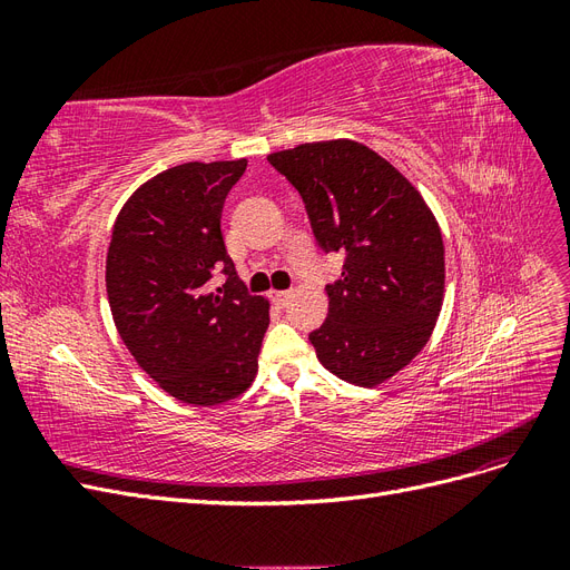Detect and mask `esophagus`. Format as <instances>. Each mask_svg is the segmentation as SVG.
Segmentation results:
<instances>
[{
    "instance_id": "obj_1",
    "label": "esophagus",
    "mask_w": 570,
    "mask_h": 570,
    "mask_svg": "<svg viewBox=\"0 0 570 570\" xmlns=\"http://www.w3.org/2000/svg\"><path fill=\"white\" fill-rule=\"evenodd\" d=\"M271 299H273V304L285 306L292 299V292L289 289H273L271 292Z\"/></svg>"
}]
</instances>
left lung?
<instances>
[{
	"label": "left lung",
	"instance_id": "obj_1",
	"mask_svg": "<svg viewBox=\"0 0 570 570\" xmlns=\"http://www.w3.org/2000/svg\"><path fill=\"white\" fill-rule=\"evenodd\" d=\"M297 187L325 252H344L327 285V318L308 335L340 381L375 387L406 368L435 331L444 302V243L435 214L371 147L304 142L268 154Z\"/></svg>",
	"mask_w": 570,
	"mask_h": 570
}]
</instances>
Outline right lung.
<instances>
[{
	"instance_id": "right-lung-1",
	"label": "right lung",
	"mask_w": 570,
	"mask_h": 570,
	"mask_svg": "<svg viewBox=\"0 0 570 570\" xmlns=\"http://www.w3.org/2000/svg\"><path fill=\"white\" fill-rule=\"evenodd\" d=\"M247 159L187 161L142 183L120 206L107 252L116 331L178 402L218 406L256 377L268 299L249 295L220 235V212ZM229 275L210 287L213 271Z\"/></svg>"
}]
</instances>
